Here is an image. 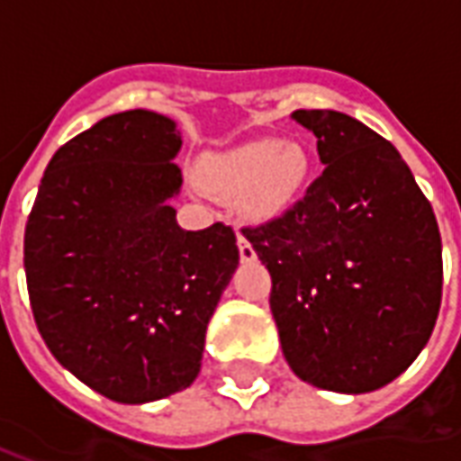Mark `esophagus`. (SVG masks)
Returning a JSON list of instances; mask_svg holds the SVG:
<instances>
[{"mask_svg":"<svg viewBox=\"0 0 461 461\" xmlns=\"http://www.w3.org/2000/svg\"><path fill=\"white\" fill-rule=\"evenodd\" d=\"M237 247H240V257L241 261H251L257 259V254H254V247L249 244V240L244 237V234H237Z\"/></svg>","mask_w":461,"mask_h":461,"instance_id":"34e87169","label":"esophagus"}]
</instances>
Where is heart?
<instances>
[{
  "label": "heart",
  "mask_w": 461,
  "mask_h": 461,
  "mask_svg": "<svg viewBox=\"0 0 461 461\" xmlns=\"http://www.w3.org/2000/svg\"><path fill=\"white\" fill-rule=\"evenodd\" d=\"M313 160L301 142L276 138L241 142L202 160V180L220 194H241L244 210L271 220L296 204L311 180Z\"/></svg>",
  "instance_id": "obj_1"
}]
</instances>
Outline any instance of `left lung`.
I'll list each match as a JSON object with an SVG mask.
<instances>
[{
  "mask_svg": "<svg viewBox=\"0 0 461 461\" xmlns=\"http://www.w3.org/2000/svg\"><path fill=\"white\" fill-rule=\"evenodd\" d=\"M326 165L291 210L244 227L271 274L284 357L311 385L370 393L412 366L442 301L432 204L395 145L339 111H294Z\"/></svg>",
  "mask_w": 461,
  "mask_h": 461,
  "instance_id": "left-lung-1",
  "label": "left lung"
}]
</instances>
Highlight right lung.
I'll return each instance as SVG.
<instances>
[{
  "label": "right lung",
  "mask_w": 461,
  "mask_h": 461,
  "mask_svg": "<svg viewBox=\"0 0 461 461\" xmlns=\"http://www.w3.org/2000/svg\"><path fill=\"white\" fill-rule=\"evenodd\" d=\"M180 148L165 115H108L56 150L26 221L36 329L68 373L125 405L192 385L240 264L231 227L175 220Z\"/></svg>",
  "instance_id": "add662e5"
}]
</instances>
